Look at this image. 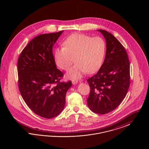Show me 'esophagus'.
Instances as JSON below:
<instances>
[{
    "label": "esophagus",
    "instance_id": "esophagus-1",
    "mask_svg": "<svg viewBox=\"0 0 149 149\" xmlns=\"http://www.w3.org/2000/svg\"><path fill=\"white\" fill-rule=\"evenodd\" d=\"M72 84L75 85V84H76L78 83V81H77V80H72Z\"/></svg>",
    "mask_w": 149,
    "mask_h": 149
}]
</instances>
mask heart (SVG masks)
<instances>
[{
    "label": "heart",
    "mask_w": 149,
    "mask_h": 149,
    "mask_svg": "<svg viewBox=\"0 0 149 149\" xmlns=\"http://www.w3.org/2000/svg\"><path fill=\"white\" fill-rule=\"evenodd\" d=\"M106 51V44L100 37H92L80 33H73L63 43V47L55 51V60L60 69L68 70L67 76L78 79L84 73L93 74L102 66Z\"/></svg>",
    "instance_id": "heart-1"
}]
</instances>
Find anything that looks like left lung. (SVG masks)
Listing matches in <instances>:
<instances>
[{
  "label": "left lung",
  "mask_w": 149,
  "mask_h": 149,
  "mask_svg": "<svg viewBox=\"0 0 149 149\" xmlns=\"http://www.w3.org/2000/svg\"><path fill=\"white\" fill-rule=\"evenodd\" d=\"M106 41L104 61L98 72L87 81L91 92L87 104L94 113L112 111L125 98L130 86V61L120 42L105 30L98 29Z\"/></svg>",
  "instance_id": "1"
}]
</instances>
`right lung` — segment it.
Segmentation results:
<instances>
[{
  "mask_svg": "<svg viewBox=\"0 0 149 149\" xmlns=\"http://www.w3.org/2000/svg\"><path fill=\"white\" fill-rule=\"evenodd\" d=\"M63 31L37 36L22 50L18 60V86L29 108L46 118L56 117L65 104L71 81L60 82L63 73L57 69L52 47Z\"/></svg>",
  "mask_w": 149,
  "mask_h": 149,
  "instance_id": "add662e5",
  "label": "right lung"
}]
</instances>
